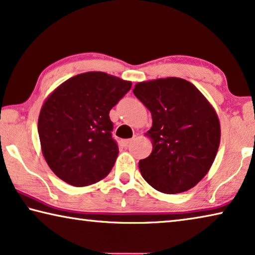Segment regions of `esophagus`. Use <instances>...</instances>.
I'll list each match as a JSON object with an SVG mask.
<instances>
[{
	"instance_id": "34e87169",
	"label": "esophagus",
	"mask_w": 255,
	"mask_h": 255,
	"mask_svg": "<svg viewBox=\"0 0 255 255\" xmlns=\"http://www.w3.org/2000/svg\"><path fill=\"white\" fill-rule=\"evenodd\" d=\"M134 139H135V137H134V138H129V139H124V140H123V144H124V146H128V145H129V144H130V143H132V142H134Z\"/></svg>"
}]
</instances>
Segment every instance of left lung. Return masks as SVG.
<instances>
[{"label": "left lung", "mask_w": 255, "mask_h": 255, "mask_svg": "<svg viewBox=\"0 0 255 255\" xmlns=\"http://www.w3.org/2000/svg\"><path fill=\"white\" fill-rule=\"evenodd\" d=\"M134 94L152 115L153 149L139 161L143 178L161 193L186 192L203 179L220 144L213 107L192 83L177 77L137 83Z\"/></svg>", "instance_id": "8db88e82"}]
</instances>
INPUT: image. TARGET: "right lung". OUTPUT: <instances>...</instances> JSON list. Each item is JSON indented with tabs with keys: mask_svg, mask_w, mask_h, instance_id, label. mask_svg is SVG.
<instances>
[{
	"mask_svg": "<svg viewBox=\"0 0 255 255\" xmlns=\"http://www.w3.org/2000/svg\"><path fill=\"white\" fill-rule=\"evenodd\" d=\"M130 87L128 80L90 71L48 95L39 112L38 135L48 167L60 179L83 187L109 175L119 153L109 113Z\"/></svg>",
	"mask_w": 255,
	"mask_h": 255,
	"instance_id": "1",
	"label": "right lung"
}]
</instances>
